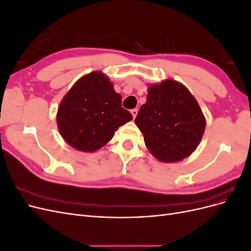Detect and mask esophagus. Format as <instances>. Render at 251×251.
Masks as SVG:
<instances>
[{"instance_id": "34e87169", "label": "esophagus", "mask_w": 251, "mask_h": 251, "mask_svg": "<svg viewBox=\"0 0 251 251\" xmlns=\"http://www.w3.org/2000/svg\"><path fill=\"white\" fill-rule=\"evenodd\" d=\"M131 113H132V115H133V118H135L136 116H137L138 110L137 109H133V110H131Z\"/></svg>"}]
</instances>
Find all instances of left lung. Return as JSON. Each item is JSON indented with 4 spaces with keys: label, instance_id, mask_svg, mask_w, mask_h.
I'll use <instances>...</instances> for the list:
<instances>
[{
    "label": "left lung",
    "instance_id": "left-lung-1",
    "mask_svg": "<svg viewBox=\"0 0 251 251\" xmlns=\"http://www.w3.org/2000/svg\"><path fill=\"white\" fill-rule=\"evenodd\" d=\"M147 148L159 161L178 162L192 155L206 120L198 101L181 82L165 79L148 89L147 102L135 119Z\"/></svg>",
    "mask_w": 251,
    "mask_h": 251
}]
</instances>
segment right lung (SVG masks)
Instances as JSON below:
<instances>
[{"mask_svg":"<svg viewBox=\"0 0 251 251\" xmlns=\"http://www.w3.org/2000/svg\"><path fill=\"white\" fill-rule=\"evenodd\" d=\"M133 119L121 107V95L100 71L83 75L60 101L56 124L59 134L73 149L93 153L104 147L116 130Z\"/></svg>","mask_w":251,"mask_h":251,"instance_id":"obj_1","label":"right lung"}]
</instances>
